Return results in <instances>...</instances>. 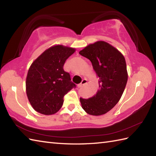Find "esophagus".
Segmentation results:
<instances>
[{
    "label": "esophagus",
    "mask_w": 156,
    "mask_h": 156,
    "mask_svg": "<svg viewBox=\"0 0 156 156\" xmlns=\"http://www.w3.org/2000/svg\"><path fill=\"white\" fill-rule=\"evenodd\" d=\"M87 83V79H83V80H82L81 83L79 84L78 85V88H82V87H83L84 85H85Z\"/></svg>",
    "instance_id": "esophagus-1"
}]
</instances>
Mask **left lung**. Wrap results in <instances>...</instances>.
<instances>
[{
	"mask_svg": "<svg viewBox=\"0 0 156 156\" xmlns=\"http://www.w3.org/2000/svg\"><path fill=\"white\" fill-rule=\"evenodd\" d=\"M90 59L99 77L100 89L94 97L80 98L82 107L88 114L107 113L120 100L127 82V66L124 56L117 49L105 41H97L79 52Z\"/></svg>",
	"mask_w": 156,
	"mask_h": 156,
	"instance_id": "obj_1",
	"label": "left lung"
}]
</instances>
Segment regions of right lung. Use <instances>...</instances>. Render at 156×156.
Returning a JSON list of instances; mask_svg holds the SVG:
<instances>
[{
    "label": "right lung",
    "mask_w": 156,
    "mask_h": 156,
    "mask_svg": "<svg viewBox=\"0 0 156 156\" xmlns=\"http://www.w3.org/2000/svg\"><path fill=\"white\" fill-rule=\"evenodd\" d=\"M75 49L55 45L33 62L26 79V91L35 110L41 114H54L61 108L64 97L76 88L70 75L64 69L65 62Z\"/></svg>",
    "instance_id": "obj_1"
}]
</instances>
